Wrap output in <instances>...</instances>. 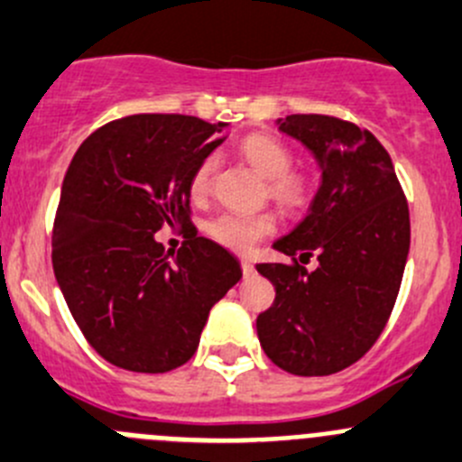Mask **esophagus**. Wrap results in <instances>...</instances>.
Segmentation results:
<instances>
[{
  "mask_svg": "<svg viewBox=\"0 0 462 462\" xmlns=\"http://www.w3.org/2000/svg\"><path fill=\"white\" fill-rule=\"evenodd\" d=\"M240 267H243V274L245 276H254V274H256V267H254V263L249 261V258H243V261H240Z\"/></svg>",
  "mask_w": 462,
  "mask_h": 462,
  "instance_id": "34e87169",
  "label": "esophagus"
}]
</instances>
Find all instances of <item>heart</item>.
Returning <instances> with one entry per match:
<instances>
[{
	"instance_id": "obj_1",
	"label": "heart",
	"mask_w": 462,
	"mask_h": 462,
	"mask_svg": "<svg viewBox=\"0 0 462 462\" xmlns=\"http://www.w3.org/2000/svg\"><path fill=\"white\" fill-rule=\"evenodd\" d=\"M240 156L256 170L261 177L270 179V195L288 208H300L309 197V183L300 172H290L292 168V152L281 140L267 134H252L240 143ZM215 172V158L206 156L197 162L190 174L192 199H204L210 190V179ZM276 231V219L267 213H236L226 210L206 224V234L215 243L234 252H249L258 240L267 238Z\"/></svg>"
}]
</instances>
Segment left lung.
Returning a JSON list of instances; mask_svg holds the SVG:
<instances>
[{"instance_id":"left-lung-1","label":"left lung","mask_w":462,"mask_h":462,"mask_svg":"<svg viewBox=\"0 0 462 462\" xmlns=\"http://www.w3.org/2000/svg\"><path fill=\"white\" fill-rule=\"evenodd\" d=\"M279 129L313 152L322 186L309 215L276 240L292 263H261L274 304L258 315L267 358L297 376L354 365L379 340L411 247L408 201L390 153L367 129L331 116H288ZM319 256L309 273L293 258Z\"/></svg>"}]
</instances>
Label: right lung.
Returning a JSON list of instances; mask_svg holds the SVG:
<instances>
[{"label": "right lung", "mask_w": 462, "mask_h": 462, "mask_svg": "<svg viewBox=\"0 0 462 462\" xmlns=\"http://www.w3.org/2000/svg\"><path fill=\"white\" fill-rule=\"evenodd\" d=\"M224 122L143 113L88 135L63 179L51 263L92 349L129 372L161 374L192 358L210 309L243 279L234 254L197 236L177 254L162 226H192L190 174Z\"/></svg>", "instance_id": "obj_1"}]
</instances>
